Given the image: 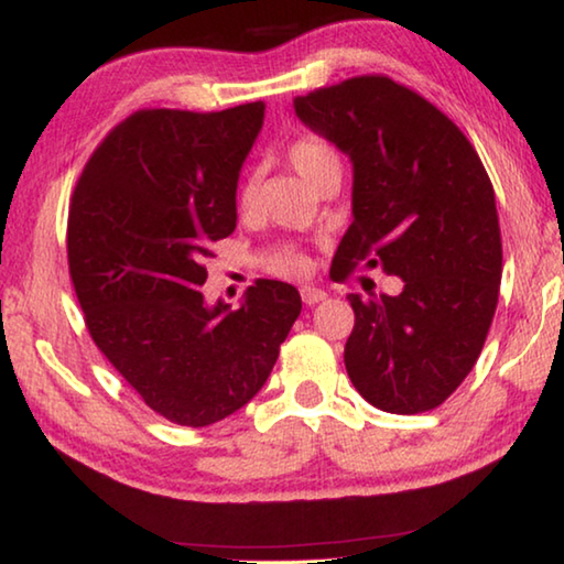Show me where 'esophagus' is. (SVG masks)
Masks as SVG:
<instances>
[{"instance_id":"1","label":"esophagus","mask_w":564,"mask_h":564,"mask_svg":"<svg viewBox=\"0 0 564 564\" xmlns=\"http://www.w3.org/2000/svg\"><path fill=\"white\" fill-rule=\"evenodd\" d=\"M301 299H303V303H306V306H316V303H321V301L326 299V291L311 289V285H303V289H301Z\"/></svg>"}]
</instances>
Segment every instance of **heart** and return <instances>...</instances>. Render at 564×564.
Here are the masks:
<instances>
[{
  "mask_svg": "<svg viewBox=\"0 0 564 564\" xmlns=\"http://www.w3.org/2000/svg\"><path fill=\"white\" fill-rule=\"evenodd\" d=\"M285 158L293 165V170L306 181L311 187H318L326 181H338L341 177V155L338 150L318 135H301L296 138L285 150ZM256 187L258 177L248 175L243 185H240L238 193V205L240 210H250L256 200ZM271 271L279 275H289V279H299L308 271L306 256L296 248H285L271 261Z\"/></svg>",
  "mask_w": 564,
  "mask_h": 564,
  "instance_id": "obj_1",
  "label": "heart"
}]
</instances>
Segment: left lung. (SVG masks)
<instances>
[{
  "label": "left lung",
  "mask_w": 564,
  "mask_h": 564,
  "mask_svg": "<svg viewBox=\"0 0 564 564\" xmlns=\"http://www.w3.org/2000/svg\"><path fill=\"white\" fill-rule=\"evenodd\" d=\"M299 120L354 165L351 226L330 273L364 263L399 275L397 296L351 293L344 364L389 414L436 409L477 364L502 281L495 187L442 110L383 75L293 100Z\"/></svg>",
  "instance_id": "8db88e82"
}]
</instances>
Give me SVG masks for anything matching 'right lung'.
I'll list each match as a JSON object with an SVG mask.
<instances>
[{
    "mask_svg": "<svg viewBox=\"0 0 564 564\" xmlns=\"http://www.w3.org/2000/svg\"><path fill=\"white\" fill-rule=\"evenodd\" d=\"M263 112L138 110L87 160L69 203L67 261L89 336L181 426L246 406L301 314L283 281H256L238 308L208 306L200 291L210 246L236 230L240 167Z\"/></svg>",
    "mask_w": 564,
    "mask_h": 564,
    "instance_id": "right-lung-1",
    "label": "right lung"
}]
</instances>
